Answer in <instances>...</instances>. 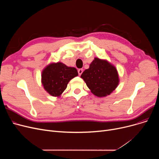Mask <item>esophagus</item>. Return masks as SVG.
<instances>
[{
  "instance_id": "obj_1",
  "label": "esophagus",
  "mask_w": 159,
  "mask_h": 159,
  "mask_svg": "<svg viewBox=\"0 0 159 159\" xmlns=\"http://www.w3.org/2000/svg\"><path fill=\"white\" fill-rule=\"evenodd\" d=\"M83 72V70L82 69H79L78 70V73H79V75H81V74Z\"/></svg>"
}]
</instances>
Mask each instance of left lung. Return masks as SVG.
<instances>
[{
	"instance_id": "left-lung-1",
	"label": "left lung",
	"mask_w": 159,
	"mask_h": 159,
	"mask_svg": "<svg viewBox=\"0 0 159 159\" xmlns=\"http://www.w3.org/2000/svg\"><path fill=\"white\" fill-rule=\"evenodd\" d=\"M91 93L98 97L109 95L117 87L119 75L115 67L105 60L95 58L81 75Z\"/></svg>"
}]
</instances>
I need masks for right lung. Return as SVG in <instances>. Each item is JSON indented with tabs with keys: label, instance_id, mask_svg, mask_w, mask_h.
Instances as JSON below:
<instances>
[{
	"label": "right lung",
	"instance_id": "add662e5",
	"mask_svg": "<svg viewBox=\"0 0 159 159\" xmlns=\"http://www.w3.org/2000/svg\"><path fill=\"white\" fill-rule=\"evenodd\" d=\"M76 68L62 62L52 63L42 73V83L47 92L53 97H59L66 89L71 79L77 77Z\"/></svg>",
	"mask_w": 159,
	"mask_h": 159
}]
</instances>
